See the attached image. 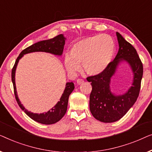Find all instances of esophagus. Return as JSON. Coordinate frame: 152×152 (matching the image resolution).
<instances>
[{
	"mask_svg": "<svg viewBox=\"0 0 152 152\" xmlns=\"http://www.w3.org/2000/svg\"><path fill=\"white\" fill-rule=\"evenodd\" d=\"M83 82H84V80H83V79H78V80H76V83H77V84H78V85L82 84Z\"/></svg>",
	"mask_w": 152,
	"mask_h": 152,
	"instance_id": "esophagus-1",
	"label": "esophagus"
}]
</instances>
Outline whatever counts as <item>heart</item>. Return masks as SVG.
Masks as SVG:
<instances>
[{"label":"heart","instance_id":"1","mask_svg":"<svg viewBox=\"0 0 152 152\" xmlns=\"http://www.w3.org/2000/svg\"><path fill=\"white\" fill-rule=\"evenodd\" d=\"M115 52L113 38L107 34H97L76 42L69 54L65 55L64 65L68 73L74 74L83 69L88 75H98L107 69Z\"/></svg>","mask_w":152,"mask_h":152}]
</instances>
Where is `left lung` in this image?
<instances>
[{
	"label": "left lung",
	"mask_w": 152,
	"mask_h": 152,
	"mask_svg": "<svg viewBox=\"0 0 152 152\" xmlns=\"http://www.w3.org/2000/svg\"><path fill=\"white\" fill-rule=\"evenodd\" d=\"M119 49L114 61L98 75L87 77L92 90L89 96V109L94 118L102 123L116 122L125 116L134 105L139 95L143 67L136 49L121 34L116 32ZM126 61L133 73L132 86L123 95H115L110 91V78L119 64Z\"/></svg>",
	"instance_id": "1"
}]
</instances>
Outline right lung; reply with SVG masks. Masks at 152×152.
Wrapping results in <instances>:
<instances>
[{
  "label": "right lung",
  "instance_id": "right-lung-1",
  "mask_svg": "<svg viewBox=\"0 0 152 152\" xmlns=\"http://www.w3.org/2000/svg\"><path fill=\"white\" fill-rule=\"evenodd\" d=\"M65 40L66 38L63 34H60V35H58L56 37L52 38V39L42 40V41L38 42L28 47L24 50H23L19 54L12 70V81L13 85H14V95L19 107L31 119L39 123L44 124V125L54 124L58 122L64 116V115L67 112L69 96L74 89V83L72 82L66 83L65 90H64L63 94L60 98V100L50 110H49L47 112L42 113V114H36V113L29 112L27 109H25L19 100L16 91V83H15V74H16V67L21 58L25 54H29V53L42 52L50 53V54L56 56H61L63 54L64 45L65 44Z\"/></svg>",
  "mask_w": 152,
  "mask_h": 152
}]
</instances>
